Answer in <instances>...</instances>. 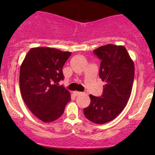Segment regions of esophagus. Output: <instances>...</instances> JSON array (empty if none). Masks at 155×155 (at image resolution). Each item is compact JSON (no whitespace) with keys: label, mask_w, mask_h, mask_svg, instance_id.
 Wrapping results in <instances>:
<instances>
[{"label":"esophagus","mask_w":155,"mask_h":155,"mask_svg":"<svg viewBox=\"0 0 155 155\" xmlns=\"http://www.w3.org/2000/svg\"><path fill=\"white\" fill-rule=\"evenodd\" d=\"M73 94H74V95L75 96H77V95H81V92H78V91H74V92H73Z\"/></svg>","instance_id":"34e87169"}]
</instances>
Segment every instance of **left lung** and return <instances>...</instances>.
<instances>
[{"label": "left lung", "mask_w": 155, "mask_h": 155, "mask_svg": "<svg viewBox=\"0 0 155 155\" xmlns=\"http://www.w3.org/2000/svg\"><path fill=\"white\" fill-rule=\"evenodd\" d=\"M101 60L99 76L106 84L101 97L90 95L84 114L95 124L114 120L128 102L135 75L134 63L124 46L107 44L94 50Z\"/></svg>", "instance_id": "1"}]
</instances>
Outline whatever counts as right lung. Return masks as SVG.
<instances>
[{
    "label": "right lung",
    "instance_id": "add662e5",
    "mask_svg": "<svg viewBox=\"0 0 155 155\" xmlns=\"http://www.w3.org/2000/svg\"><path fill=\"white\" fill-rule=\"evenodd\" d=\"M71 54L50 47L32 48L20 67L19 87L25 104L35 116L51 122L62 116L71 94L63 86V67Z\"/></svg>",
    "mask_w": 155,
    "mask_h": 155
}]
</instances>
